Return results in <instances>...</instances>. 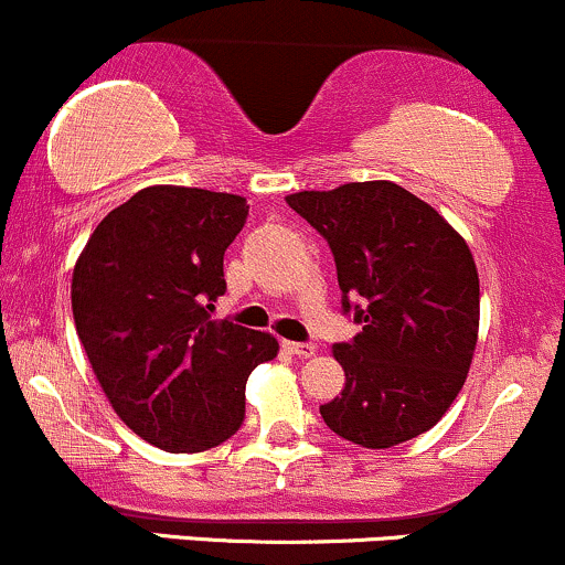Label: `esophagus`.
Here are the masks:
<instances>
[{
	"instance_id": "34e87169",
	"label": "esophagus",
	"mask_w": 565,
	"mask_h": 565,
	"mask_svg": "<svg viewBox=\"0 0 565 565\" xmlns=\"http://www.w3.org/2000/svg\"><path fill=\"white\" fill-rule=\"evenodd\" d=\"M284 348H287L291 355H300V359H310V355H316L313 342H284Z\"/></svg>"
}]
</instances>
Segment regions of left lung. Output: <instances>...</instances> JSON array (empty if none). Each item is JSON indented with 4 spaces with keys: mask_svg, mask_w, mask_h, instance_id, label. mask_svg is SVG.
I'll return each mask as SVG.
<instances>
[{
    "mask_svg": "<svg viewBox=\"0 0 565 565\" xmlns=\"http://www.w3.org/2000/svg\"><path fill=\"white\" fill-rule=\"evenodd\" d=\"M334 255L342 313L361 332L332 348L345 387L329 430L391 449L430 430L462 391L481 289L465 238L406 188L372 180L287 196Z\"/></svg>",
    "mask_w": 565,
    "mask_h": 565,
    "instance_id": "8db88e82",
    "label": "left lung"
}]
</instances>
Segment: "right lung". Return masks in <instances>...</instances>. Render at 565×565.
Returning a JSON list of instances; mask_svg holds the SVG:
<instances>
[{"mask_svg": "<svg viewBox=\"0 0 565 565\" xmlns=\"http://www.w3.org/2000/svg\"><path fill=\"white\" fill-rule=\"evenodd\" d=\"M246 215L233 193L142 188L76 260L71 308L95 377L121 423L164 451L228 440L244 425L246 377L278 353L274 334L212 321Z\"/></svg>", "mask_w": 565, "mask_h": 565, "instance_id": "1", "label": "right lung"}]
</instances>
